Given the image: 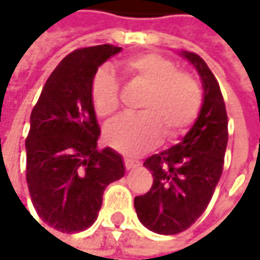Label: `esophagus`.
<instances>
[{
	"label": "esophagus",
	"instance_id": "obj_1",
	"mask_svg": "<svg viewBox=\"0 0 260 260\" xmlns=\"http://www.w3.org/2000/svg\"><path fill=\"white\" fill-rule=\"evenodd\" d=\"M137 166H139L137 161L129 160V158H124V168H126V171H133V169H136Z\"/></svg>",
	"mask_w": 260,
	"mask_h": 260
}]
</instances>
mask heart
Returning a JSON list of instances; mask_svg holds the SVG:
<instances>
[{
	"instance_id": "heart-1",
	"label": "heart",
	"mask_w": 260,
	"mask_h": 260,
	"mask_svg": "<svg viewBox=\"0 0 260 260\" xmlns=\"http://www.w3.org/2000/svg\"><path fill=\"white\" fill-rule=\"evenodd\" d=\"M121 71L148 88L142 114L121 115L105 127L109 146L126 155H137L157 145L161 127L169 139L184 134L200 114L203 94L197 79L157 53L131 56L120 63ZM91 102L100 117L112 115L120 105L118 82L111 70L100 68L91 80Z\"/></svg>"
}]
</instances>
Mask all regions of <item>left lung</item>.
<instances>
[{"instance_id":"obj_1","label":"left lung","mask_w":260,"mask_h":260,"mask_svg":"<svg viewBox=\"0 0 260 260\" xmlns=\"http://www.w3.org/2000/svg\"><path fill=\"white\" fill-rule=\"evenodd\" d=\"M180 54L198 71L204 92L198 118L183 140L143 163L154 184L148 193L136 197L134 207L140 222L158 235L181 233L204 213L221 178L229 142L218 80L197 53Z\"/></svg>"}]
</instances>
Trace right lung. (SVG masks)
<instances>
[{
    "instance_id": "right-lung-1",
    "label": "right lung",
    "mask_w": 260,
    "mask_h": 260,
    "mask_svg": "<svg viewBox=\"0 0 260 260\" xmlns=\"http://www.w3.org/2000/svg\"><path fill=\"white\" fill-rule=\"evenodd\" d=\"M120 51L121 47L103 44L70 53L50 74L30 115V198L41 221L62 233L91 227L105 187L124 175L118 152L97 149L100 127L91 102L94 74Z\"/></svg>"
}]
</instances>
